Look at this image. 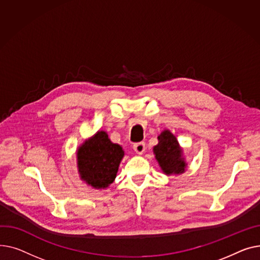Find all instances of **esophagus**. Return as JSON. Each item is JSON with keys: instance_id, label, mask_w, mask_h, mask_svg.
I'll use <instances>...</instances> for the list:
<instances>
[{"instance_id": "34e87169", "label": "esophagus", "mask_w": 260, "mask_h": 260, "mask_svg": "<svg viewBox=\"0 0 260 260\" xmlns=\"http://www.w3.org/2000/svg\"><path fill=\"white\" fill-rule=\"evenodd\" d=\"M133 150L136 152L137 154H143L146 150V144L144 142L136 143L133 145Z\"/></svg>"}]
</instances>
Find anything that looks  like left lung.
Here are the masks:
<instances>
[{"mask_svg":"<svg viewBox=\"0 0 260 260\" xmlns=\"http://www.w3.org/2000/svg\"><path fill=\"white\" fill-rule=\"evenodd\" d=\"M158 144L154 147L155 157L166 174H179L185 171L186 164L181 157L176 137L168 130L158 136Z\"/></svg>","mask_w":260,"mask_h":260,"instance_id":"obj_1","label":"left lung"}]
</instances>
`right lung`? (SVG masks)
Here are the masks:
<instances>
[{
  "label": "right lung",
  "mask_w": 260,
  "mask_h": 260,
  "mask_svg": "<svg viewBox=\"0 0 260 260\" xmlns=\"http://www.w3.org/2000/svg\"><path fill=\"white\" fill-rule=\"evenodd\" d=\"M124 151L113 144L105 131H99L78 151V166L82 179L93 188L104 189L112 184Z\"/></svg>",
  "instance_id": "1"
}]
</instances>
